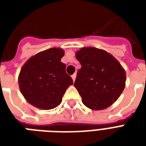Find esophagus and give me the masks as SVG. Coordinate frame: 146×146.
<instances>
[{
    "mask_svg": "<svg viewBox=\"0 0 146 146\" xmlns=\"http://www.w3.org/2000/svg\"><path fill=\"white\" fill-rule=\"evenodd\" d=\"M76 73H73V75H72V78H73V81H75V80H76Z\"/></svg>",
    "mask_w": 146,
    "mask_h": 146,
    "instance_id": "obj_1",
    "label": "esophagus"
}]
</instances>
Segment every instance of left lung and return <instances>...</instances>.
<instances>
[{
	"label": "left lung",
	"mask_w": 146,
	"mask_h": 146,
	"mask_svg": "<svg viewBox=\"0 0 146 146\" xmlns=\"http://www.w3.org/2000/svg\"><path fill=\"white\" fill-rule=\"evenodd\" d=\"M76 58L81 68L74 87L84 105L93 110L110 106L125 88L126 73L122 66L107 51L92 47L80 48Z\"/></svg>",
	"instance_id": "1"
}]
</instances>
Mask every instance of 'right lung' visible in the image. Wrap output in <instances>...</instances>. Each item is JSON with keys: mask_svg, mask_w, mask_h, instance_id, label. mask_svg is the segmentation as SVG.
I'll return each instance as SVG.
<instances>
[{"mask_svg": "<svg viewBox=\"0 0 146 146\" xmlns=\"http://www.w3.org/2000/svg\"><path fill=\"white\" fill-rule=\"evenodd\" d=\"M63 49L49 48L30 58L19 75L21 93L30 104L40 110L57 107L69 86L73 84L61 62Z\"/></svg>", "mask_w": 146, "mask_h": 146, "instance_id": "1", "label": "right lung"}]
</instances>
